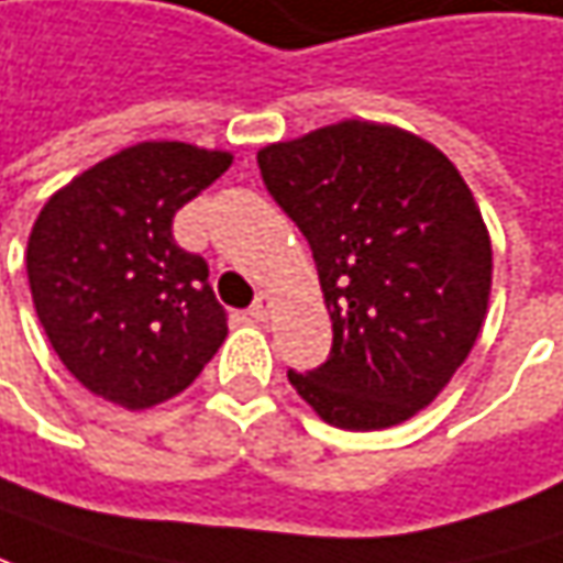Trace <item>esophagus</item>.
<instances>
[{"instance_id":"obj_1","label":"esophagus","mask_w":563,"mask_h":563,"mask_svg":"<svg viewBox=\"0 0 563 563\" xmlns=\"http://www.w3.org/2000/svg\"><path fill=\"white\" fill-rule=\"evenodd\" d=\"M251 318H257V321H264L267 314L274 312V296L271 292H257L254 296V302H251Z\"/></svg>"}]
</instances>
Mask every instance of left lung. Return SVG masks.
Returning <instances> with one entry per match:
<instances>
[{"instance_id":"left-lung-1","label":"left lung","mask_w":563,"mask_h":563,"mask_svg":"<svg viewBox=\"0 0 563 563\" xmlns=\"http://www.w3.org/2000/svg\"><path fill=\"white\" fill-rule=\"evenodd\" d=\"M261 178L309 239L334 344L299 398L341 430L423 411L487 314L494 251L478 203L433 143L341 120L257 152Z\"/></svg>"}]
</instances>
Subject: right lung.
Returning <instances> with one entry per match:
<instances>
[{
    "label": "right lung",
    "mask_w": 563,
    "mask_h": 563,
    "mask_svg": "<svg viewBox=\"0 0 563 563\" xmlns=\"http://www.w3.org/2000/svg\"><path fill=\"white\" fill-rule=\"evenodd\" d=\"M232 165V152L150 140L59 187L27 239V283L63 366L126 411L184 391L229 328L200 254L172 219Z\"/></svg>",
    "instance_id": "1"
}]
</instances>
